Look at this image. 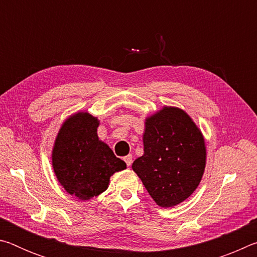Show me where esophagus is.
Returning a JSON list of instances; mask_svg holds the SVG:
<instances>
[{"label": "esophagus", "instance_id": "34e87169", "mask_svg": "<svg viewBox=\"0 0 257 257\" xmlns=\"http://www.w3.org/2000/svg\"><path fill=\"white\" fill-rule=\"evenodd\" d=\"M124 162H125V164H127V167H130V165H132V163H133V155H127V156H124Z\"/></svg>", "mask_w": 257, "mask_h": 257}]
</instances>
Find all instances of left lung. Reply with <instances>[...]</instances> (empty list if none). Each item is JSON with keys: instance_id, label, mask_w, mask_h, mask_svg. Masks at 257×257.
I'll use <instances>...</instances> for the list:
<instances>
[{"instance_id": "obj_1", "label": "left lung", "mask_w": 257, "mask_h": 257, "mask_svg": "<svg viewBox=\"0 0 257 257\" xmlns=\"http://www.w3.org/2000/svg\"><path fill=\"white\" fill-rule=\"evenodd\" d=\"M144 154L133 170L161 207L176 206L199 185L206 164L203 134L187 113L163 106L145 119Z\"/></svg>"}]
</instances>
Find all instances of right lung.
Returning <instances> with one entry per match:
<instances>
[{"label": "right lung", "mask_w": 257, "mask_h": 257, "mask_svg": "<svg viewBox=\"0 0 257 257\" xmlns=\"http://www.w3.org/2000/svg\"><path fill=\"white\" fill-rule=\"evenodd\" d=\"M99 121L88 112H77L61 125L52 150V167L60 185L80 201L105 191L110 178L127 165L99 141Z\"/></svg>", "instance_id": "1"}]
</instances>
